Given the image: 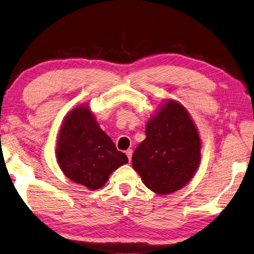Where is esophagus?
<instances>
[{"instance_id": "34e87169", "label": "esophagus", "mask_w": 254, "mask_h": 254, "mask_svg": "<svg viewBox=\"0 0 254 254\" xmlns=\"http://www.w3.org/2000/svg\"><path fill=\"white\" fill-rule=\"evenodd\" d=\"M126 154H127V158H128V161H131L133 151H132V150H127V151H126Z\"/></svg>"}]
</instances>
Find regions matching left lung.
<instances>
[{
    "mask_svg": "<svg viewBox=\"0 0 254 254\" xmlns=\"http://www.w3.org/2000/svg\"><path fill=\"white\" fill-rule=\"evenodd\" d=\"M145 135L133 153V168L158 195L180 190L200 163L201 143L190 113L181 103L166 101L147 122Z\"/></svg>",
    "mask_w": 254,
    "mask_h": 254,
    "instance_id": "left-lung-1",
    "label": "left lung"
}]
</instances>
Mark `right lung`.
<instances>
[{"mask_svg":"<svg viewBox=\"0 0 254 254\" xmlns=\"http://www.w3.org/2000/svg\"><path fill=\"white\" fill-rule=\"evenodd\" d=\"M56 156L69 180L91 190L102 187L110 174L128 161L101 130L87 106L74 108L64 118Z\"/></svg>","mask_w":254,"mask_h":254,"instance_id":"right-lung-1","label":"right lung"}]
</instances>
